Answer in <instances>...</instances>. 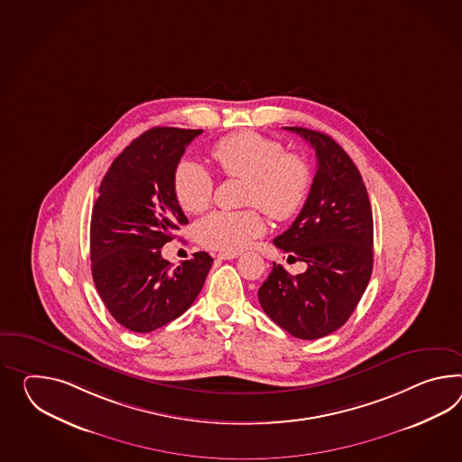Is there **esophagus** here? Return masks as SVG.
<instances>
[{
  "label": "esophagus",
  "instance_id": "esophagus-1",
  "mask_svg": "<svg viewBox=\"0 0 462 462\" xmlns=\"http://www.w3.org/2000/svg\"><path fill=\"white\" fill-rule=\"evenodd\" d=\"M238 255H240V254H238V252H222V254H218V255H217V259L232 260V259H236V257H238Z\"/></svg>",
  "mask_w": 462,
  "mask_h": 462
}]
</instances>
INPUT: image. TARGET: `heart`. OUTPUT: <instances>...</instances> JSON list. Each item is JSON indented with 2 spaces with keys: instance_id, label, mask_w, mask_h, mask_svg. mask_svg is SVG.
<instances>
[{
  "instance_id": "heart-1",
  "label": "heart",
  "mask_w": 462,
  "mask_h": 462,
  "mask_svg": "<svg viewBox=\"0 0 462 462\" xmlns=\"http://www.w3.org/2000/svg\"><path fill=\"white\" fill-rule=\"evenodd\" d=\"M224 175L247 181L244 202L260 207L275 220L299 214L312 187V170L297 153H285L279 140L257 132H238L218 140L212 150ZM215 181L210 171L193 160H181L173 173V193L181 208L200 214L214 200ZM265 232V220L257 208L244 212L218 210L203 217L195 236L203 247L238 252Z\"/></svg>"
}]
</instances>
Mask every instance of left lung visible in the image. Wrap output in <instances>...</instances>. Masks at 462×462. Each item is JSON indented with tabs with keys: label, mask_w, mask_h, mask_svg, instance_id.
Wrapping results in <instances>:
<instances>
[{
	"label": "left lung",
	"mask_w": 462,
	"mask_h": 462,
	"mask_svg": "<svg viewBox=\"0 0 462 462\" xmlns=\"http://www.w3.org/2000/svg\"><path fill=\"white\" fill-rule=\"evenodd\" d=\"M285 128L314 148L317 171L300 214L273 244L305 262L307 271L293 277L273 262L259 302L291 336L314 340L349 320L371 281L372 208L359 170L336 140L302 126Z\"/></svg>",
	"instance_id": "obj_1"
}]
</instances>
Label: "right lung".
Wrapping results in <instances>:
<instances>
[{
  "label": "right lung",
  "mask_w": 462,
  "mask_h": 462,
  "mask_svg": "<svg viewBox=\"0 0 462 462\" xmlns=\"http://www.w3.org/2000/svg\"><path fill=\"white\" fill-rule=\"evenodd\" d=\"M200 134L150 128L103 177L91 212V275L108 312L128 330L152 332L180 317L214 263L207 252L193 254L177 269L162 257V247L189 224L173 193V173Z\"/></svg>",
  "instance_id": "add662e5"
}]
</instances>
